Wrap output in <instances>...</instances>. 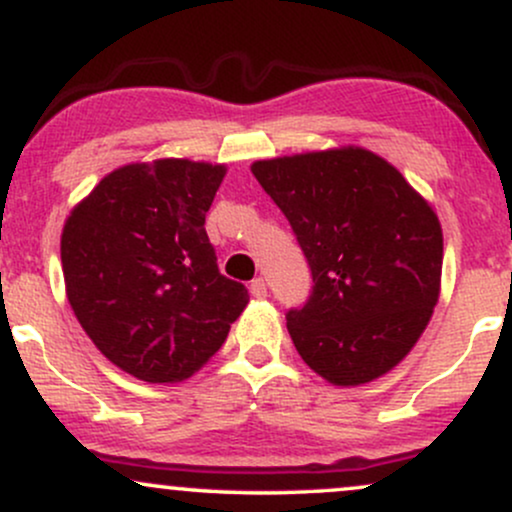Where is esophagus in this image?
Returning <instances> with one entry per match:
<instances>
[{"instance_id": "1", "label": "esophagus", "mask_w": 512, "mask_h": 512, "mask_svg": "<svg viewBox=\"0 0 512 512\" xmlns=\"http://www.w3.org/2000/svg\"><path fill=\"white\" fill-rule=\"evenodd\" d=\"M250 293L255 298H264L267 296V281L262 279V276H257V279L250 281Z\"/></svg>"}]
</instances>
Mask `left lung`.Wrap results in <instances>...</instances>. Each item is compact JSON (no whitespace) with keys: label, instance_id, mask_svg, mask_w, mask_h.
Instances as JSON below:
<instances>
[{"label":"left lung","instance_id":"obj_1","mask_svg":"<svg viewBox=\"0 0 512 512\" xmlns=\"http://www.w3.org/2000/svg\"><path fill=\"white\" fill-rule=\"evenodd\" d=\"M289 219L313 291L286 313L301 358L334 385L380 378L426 330L440 293L436 211L373 151H313L252 163Z\"/></svg>","mask_w":512,"mask_h":512}]
</instances>
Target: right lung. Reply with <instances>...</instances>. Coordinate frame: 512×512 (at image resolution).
<instances>
[{
  "mask_svg": "<svg viewBox=\"0 0 512 512\" xmlns=\"http://www.w3.org/2000/svg\"><path fill=\"white\" fill-rule=\"evenodd\" d=\"M226 168L161 158L113 170L69 214L62 272L98 351L146 383L209 361L250 296L219 272L204 219Z\"/></svg>",
  "mask_w": 512,
  "mask_h": 512,
  "instance_id": "add662e5",
  "label": "right lung"
}]
</instances>
